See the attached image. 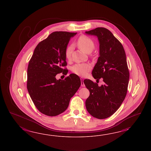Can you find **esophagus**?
<instances>
[{"label":"esophagus","mask_w":151,"mask_h":151,"mask_svg":"<svg viewBox=\"0 0 151 151\" xmlns=\"http://www.w3.org/2000/svg\"><path fill=\"white\" fill-rule=\"evenodd\" d=\"M80 79H81V86L82 87H85V85L84 82H83V78H80Z\"/></svg>","instance_id":"34e87169"}]
</instances>
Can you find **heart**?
I'll use <instances>...</instances> for the list:
<instances>
[{"label": "heart", "mask_w": 151, "mask_h": 151, "mask_svg": "<svg viewBox=\"0 0 151 151\" xmlns=\"http://www.w3.org/2000/svg\"><path fill=\"white\" fill-rule=\"evenodd\" d=\"M78 45L82 50L86 53H90L95 47L94 42L91 38L85 35H82L78 40ZM73 46H68L65 51L66 59L70 60L71 58ZM91 66L88 64H76L71 68L72 72L80 76H85L90 71Z\"/></svg>", "instance_id": "obj_1"}]
</instances>
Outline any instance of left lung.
Returning a JSON list of instances; mask_svg holds the SVG:
<instances>
[{
  "mask_svg": "<svg viewBox=\"0 0 151 151\" xmlns=\"http://www.w3.org/2000/svg\"><path fill=\"white\" fill-rule=\"evenodd\" d=\"M95 35L100 44V56L92 70L95 79L103 78L99 86L89 79L83 82L90 91L85 102L88 113L98 119H105L118 110L126 96L129 73L126 56L122 44L105 27H97L86 32Z\"/></svg>",
  "mask_w": 151,
  "mask_h": 151,
  "instance_id": "8db88e82",
  "label": "left lung"
}]
</instances>
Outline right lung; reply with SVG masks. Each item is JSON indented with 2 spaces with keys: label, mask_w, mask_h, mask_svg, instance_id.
<instances>
[{
  "label": "right lung",
  "mask_w": 151,
  "mask_h": 151,
  "mask_svg": "<svg viewBox=\"0 0 151 151\" xmlns=\"http://www.w3.org/2000/svg\"><path fill=\"white\" fill-rule=\"evenodd\" d=\"M77 33L55 32L40 41L30 60L27 73V89L34 104L43 114L55 116L67 109L71 98L81 85L77 75L71 73L64 80L56 75L68 70L65 51L69 40Z\"/></svg>",
  "instance_id": "right-lung-1"
}]
</instances>
